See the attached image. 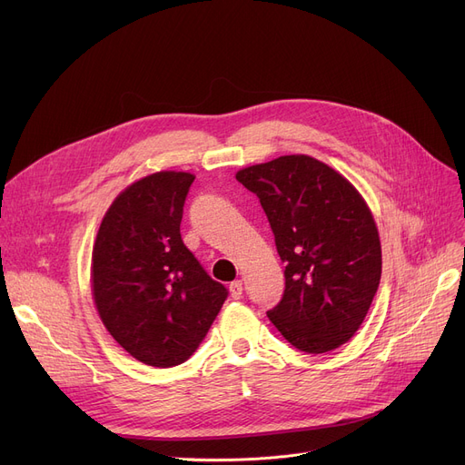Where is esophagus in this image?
Returning <instances> with one entry per match:
<instances>
[{
	"mask_svg": "<svg viewBox=\"0 0 465 465\" xmlns=\"http://www.w3.org/2000/svg\"><path fill=\"white\" fill-rule=\"evenodd\" d=\"M229 292H231L232 299H242V295H244V285H242L240 280H236L229 285Z\"/></svg>",
	"mask_w": 465,
	"mask_h": 465,
	"instance_id": "34e87169",
	"label": "esophagus"
}]
</instances>
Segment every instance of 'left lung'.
Instances as JSON below:
<instances>
[{"label":"left lung","instance_id":"1","mask_svg":"<svg viewBox=\"0 0 465 465\" xmlns=\"http://www.w3.org/2000/svg\"><path fill=\"white\" fill-rule=\"evenodd\" d=\"M257 194L285 262L282 301L267 312L287 342L325 353L363 323L382 274L377 223L361 193L311 154L236 172Z\"/></svg>","mask_w":465,"mask_h":465}]
</instances>
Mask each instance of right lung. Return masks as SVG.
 <instances>
[{"mask_svg": "<svg viewBox=\"0 0 465 465\" xmlns=\"http://www.w3.org/2000/svg\"><path fill=\"white\" fill-rule=\"evenodd\" d=\"M194 173L161 170L123 189L102 217L91 287L105 329L151 367L187 361L227 299L185 248L180 223Z\"/></svg>", "mask_w": 465, "mask_h": 465, "instance_id": "obj_1", "label": "right lung"}]
</instances>
